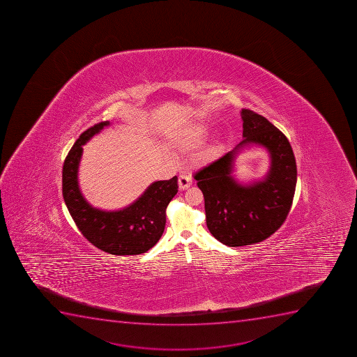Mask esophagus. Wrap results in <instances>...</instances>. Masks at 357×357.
I'll return each instance as SVG.
<instances>
[{"label": "esophagus", "instance_id": "34e87169", "mask_svg": "<svg viewBox=\"0 0 357 357\" xmlns=\"http://www.w3.org/2000/svg\"><path fill=\"white\" fill-rule=\"evenodd\" d=\"M192 183H193V181H192L191 176L188 174V173H183V174L179 176L178 184H179V188H181V190H186V188H190Z\"/></svg>", "mask_w": 357, "mask_h": 357}]
</instances>
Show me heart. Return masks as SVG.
<instances>
[{
	"instance_id": "1",
	"label": "heart",
	"mask_w": 357,
	"mask_h": 357,
	"mask_svg": "<svg viewBox=\"0 0 357 357\" xmlns=\"http://www.w3.org/2000/svg\"><path fill=\"white\" fill-rule=\"evenodd\" d=\"M206 136V130L204 128H197L195 130L192 131L188 142L192 144H200Z\"/></svg>"
}]
</instances>
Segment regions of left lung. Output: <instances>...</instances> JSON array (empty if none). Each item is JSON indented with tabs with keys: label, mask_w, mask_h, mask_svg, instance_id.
Masks as SVG:
<instances>
[{
	"label": "left lung",
	"mask_w": 357,
	"mask_h": 357,
	"mask_svg": "<svg viewBox=\"0 0 357 357\" xmlns=\"http://www.w3.org/2000/svg\"><path fill=\"white\" fill-rule=\"evenodd\" d=\"M241 116L243 139L195 173L209 231L228 247L258 243L278 230L289 215L296 184V158L285 135L252 110L242 109ZM251 144L266 148L272 164L264 180L242 185L232 176L233 162Z\"/></svg>",
	"instance_id": "8db88e82"
}]
</instances>
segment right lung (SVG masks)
<instances>
[{
    "label": "right lung",
    "mask_w": 357,
    "mask_h": 357,
    "mask_svg": "<svg viewBox=\"0 0 357 357\" xmlns=\"http://www.w3.org/2000/svg\"><path fill=\"white\" fill-rule=\"evenodd\" d=\"M109 124L106 121L93 126L72 146L63 166V197L72 219L93 245L120 256L144 254L162 237L166 207L178 192V178L152 183L136 202L123 209L108 212L89 205L78 183L82 145Z\"/></svg>",
    "instance_id": "1"
}]
</instances>
